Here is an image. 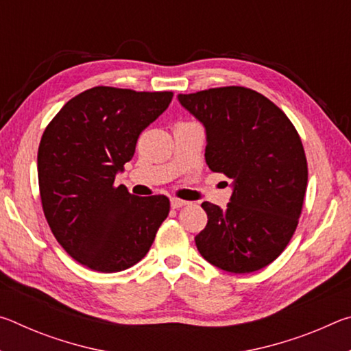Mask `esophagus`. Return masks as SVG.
<instances>
[{"instance_id":"esophagus-1","label":"esophagus","mask_w":351,"mask_h":351,"mask_svg":"<svg viewBox=\"0 0 351 351\" xmlns=\"http://www.w3.org/2000/svg\"><path fill=\"white\" fill-rule=\"evenodd\" d=\"M170 204H171V207H173V209H180V207L189 204V201H184V199H180V198H171Z\"/></svg>"}]
</instances>
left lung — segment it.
Returning a JSON list of instances; mask_svg holds the SVG:
<instances>
[{
  "mask_svg": "<svg viewBox=\"0 0 351 351\" xmlns=\"http://www.w3.org/2000/svg\"><path fill=\"white\" fill-rule=\"evenodd\" d=\"M203 122L206 162L234 181L226 209L204 201L199 254L217 268L246 274L272 263L293 239L304 207L308 164L293 122L268 97L245 86L178 96Z\"/></svg>",
  "mask_w": 351,
  "mask_h": 351,
  "instance_id": "obj_1",
  "label": "left lung"
}]
</instances>
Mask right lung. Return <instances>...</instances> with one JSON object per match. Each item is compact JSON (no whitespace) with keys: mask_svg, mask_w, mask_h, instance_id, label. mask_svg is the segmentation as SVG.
Segmentation results:
<instances>
[{"mask_svg":"<svg viewBox=\"0 0 351 351\" xmlns=\"http://www.w3.org/2000/svg\"><path fill=\"white\" fill-rule=\"evenodd\" d=\"M171 91L94 86L63 105L38 147L46 221L71 257L99 272L132 268L150 251L170 212L165 195L116 186L139 134L167 110Z\"/></svg>","mask_w":351,"mask_h":351,"instance_id":"add662e5","label":"right lung"}]
</instances>
